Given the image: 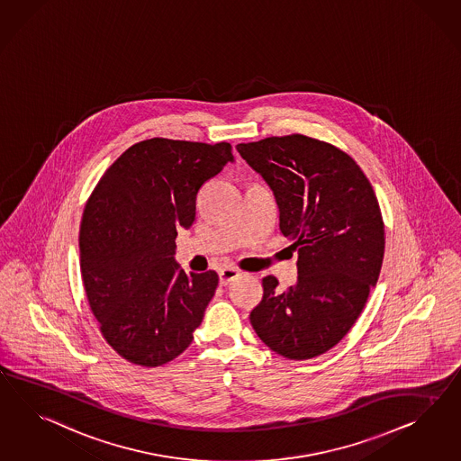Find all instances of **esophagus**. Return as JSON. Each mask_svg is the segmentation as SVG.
Returning <instances> with one entry per match:
<instances>
[{"mask_svg":"<svg viewBox=\"0 0 461 461\" xmlns=\"http://www.w3.org/2000/svg\"><path fill=\"white\" fill-rule=\"evenodd\" d=\"M238 276H240V272L237 268H223V270H220V284L228 285L233 280H237Z\"/></svg>","mask_w":461,"mask_h":461,"instance_id":"obj_1","label":"esophagus"}]
</instances>
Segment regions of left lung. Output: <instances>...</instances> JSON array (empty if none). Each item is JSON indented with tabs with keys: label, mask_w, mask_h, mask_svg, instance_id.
Segmentation results:
<instances>
[{
	"label": "left lung",
	"mask_w": 461,
	"mask_h": 461,
	"mask_svg": "<svg viewBox=\"0 0 461 461\" xmlns=\"http://www.w3.org/2000/svg\"><path fill=\"white\" fill-rule=\"evenodd\" d=\"M280 210V231L295 240L299 278L285 292L268 275L249 313L257 336L286 359L303 361L342 340L367 302L384 257V221L369 179L336 146L302 136L238 144Z\"/></svg>",
	"instance_id": "1"
}]
</instances>
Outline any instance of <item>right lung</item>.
I'll use <instances>...</instances> for the list:
<instances>
[{
  "label": "right lung",
  "instance_id": "1",
  "mask_svg": "<svg viewBox=\"0 0 461 461\" xmlns=\"http://www.w3.org/2000/svg\"><path fill=\"white\" fill-rule=\"evenodd\" d=\"M230 161L228 142L152 137L122 152L87 199L82 282L102 336L125 361L158 367L191 344L218 275H187L175 240L194 221L199 187Z\"/></svg>",
  "mask_w": 461,
  "mask_h": 461
}]
</instances>
